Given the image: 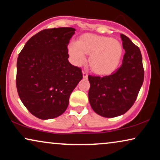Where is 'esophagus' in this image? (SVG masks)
Listing matches in <instances>:
<instances>
[{
	"mask_svg": "<svg viewBox=\"0 0 160 160\" xmlns=\"http://www.w3.org/2000/svg\"><path fill=\"white\" fill-rule=\"evenodd\" d=\"M82 74H83V78H87V76H88V74H87V73L86 71H82Z\"/></svg>",
	"mask_w": 160,
	"mask_h": 160,
	"instance_id": "obj_1",
	"label": "esophagus"
}]
</instances>
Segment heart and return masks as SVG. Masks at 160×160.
<instances>
[{
	"mask_svg": "<svg viewBox=\"0 0 160 160\" xmlns=\"http://www.w3.org/2000/svg\"><path fill=\"white\" fill-rule=\"evenodd\" d=\"M72 62L79 66L90 54L89 64L95 73L108 74L117 68L121 60L123 47L119 41L110 37L87 34L79 41H72L68 45Z\"/></svg>",
	"mask_w": 160,
	"mask_h": 160,
	"instance_id": "b5f03b06",
	"label": "heart"
}]
</instances>
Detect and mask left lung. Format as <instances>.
Segmentation results:
<instances>
[{
	"label": "left lung",
	"instance_id": "obj_1",
	"mask_svg": "<svg viewBox=\"0 0 160 160\" xmlns=\"http://www.w3.org/2000/svg\"><path fill=\"white\" fill-rule=\"evenodd\" d=\"M125 51L122 65L110 75L89 76V101L98 115L113 118L124 114L136 100L143 84L144 70L140 49L128 36L120 35Z\"/></svg>",
	"mask_w": 160,
	"mask_h": 160
}]
</instances>
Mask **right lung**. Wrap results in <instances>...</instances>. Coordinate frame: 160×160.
<instances>
[{"label": "right lung", "instance_id": "1", "mask_svg": "<svg viewBox=\"0 0 160 160\" xmlns=\"http://www.w3.org/2000/svg\"><path fill=\"white\" fill-rule=\"evenodd\" d=\"M75 31L73 28L41 30L27 41L19 54L17 92L24 106L38 119L62 115L82 79V70L68 60V45Z\"/></svg>", "mask_w": 160, "mask_h": 160}]
</instances>
